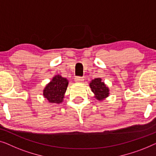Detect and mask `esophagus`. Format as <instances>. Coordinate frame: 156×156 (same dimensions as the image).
<instances>
[{"mask_svg":"<svg viewBox=\"0 0 156 156\" xmlns=\"http://www.w3.org/2000/svg\"><path fill=\"white\" fill-rule=\"evenodd\" d=\"M84 80V78L81 77V76H76L75 78V81L76 83H82Z\"/></svg>","mask_w":156,"mask_h":156,"instance_id":"34e87169","label":"esophagus"}]
</instances>
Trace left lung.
I'll return each mask as SVG.
<instances>
[{"label": "left lung", "instance_id": "obj_1", "mask_svg": "<svg viewBox=\"0 0 156 156\" xmlns=\"http://www.w3.org/2000/svg\"><path fill=\"white\" fill-rule=\"evenodd\" d=\"M90 86L92 91L95 95V98L98 100H102L109 96V89L103 82L101 78H98L94 79L90 83Z\"/></svg>", "mask_w": 156, "mask_h": 156}]
</instances>
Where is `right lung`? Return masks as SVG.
<instances>
[{"label":"right lung","instance_id":"add662e5","mask_svg":"<svg viewBox=\"0 0 156 156\" xmlns=\"http://www.w3.org/2000/svg\"><path fill=\"white\" fill-rule=\"evenodd\" d=\"M68 80L61 76H56L44 90L43 95L49 102L60 103L63 101L67 89Z\"/></svg>","mask_w":156,"mask_h":156}]
</instances>
